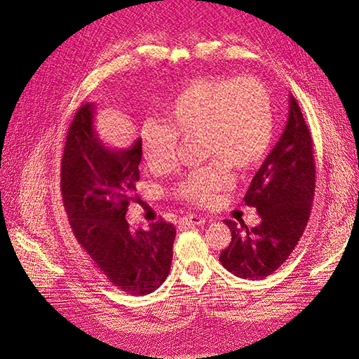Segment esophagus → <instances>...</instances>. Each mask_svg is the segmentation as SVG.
<instances>
[{
	"label": "esophagus",
	"instance_id": "34e87169",
	"mask_svg": "<svg viewBox=\"0 0 359 359\" xmlns=\"http://www.w3.org/2000/svg\"><path fill=\"white\" fill-rule=\"evenodd\" d=\"M203 223H205V217L198 215V214H190V215H186V217H182V219H180V224H182V226H196V224H203Z\"/></svg>",
	"mask_w": 359,
	"mask_h": 359
}]
</instances>
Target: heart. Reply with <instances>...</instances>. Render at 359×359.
<instances>
[{
	"label": "heart",
	"mask_w": 359,
	"mask_h": 359,
	"mask_svg": "<svg viewBox=\"0 0 359 359\" xmlns=\"http://www.w3.org/2000/svg\"><path fill=\"white\" fill-rule=\"evenodd\" d=\"M163 123L147 121L140 127V153L154 172L168 169L178 137L201 135L208 166L193 170L177 189L184 201L211 203L229 184V163L247 169L262 158L273 139V100L256 78L205 76L193 79L161 107Z\"/></svg>",
	"instance_id": "1"
}]
</instances>
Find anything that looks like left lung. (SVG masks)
<instances>
[{"mask_svg":"<svg viewBox=\"0 0 359 359\" xmlns=\"http://www.w3.org/2000/svg\"><path fill=\"white\" fill-rule=\"evenodd\" d=\"M316 186L310 130L293 95L289 118L278 142L271 149L245 193V205L255 206L260 223L252 229L226 220L231 244L222 265L240 278L262 280L274 273L295 250L311 212Z\"/></svg>","mask_w":359,"mask_h":359,"instance_id":"8db88e82","label":"left lung"}]
</instances>
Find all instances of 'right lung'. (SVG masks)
I'll use <instances>...</instances> for the list:
<instances>
[{"mask_svg":"<svg viewBox=\"0 0 359 359\" xmlns=\"http://www.w3.org/2000/svg\"><path fill=\"white\" fill-rule=\"evenodd\" d=\"M140 137L126 149L109 148L94 128V103L76 112L61 158V194L78 243L114 286L147 295L166 280L177 231L160 219L148 231L126 220L137 202Z\"/></svg>","mask_w":359,"mask_h":359,"instance_id":"obj_1","label":"right lung"}]
</instances>
